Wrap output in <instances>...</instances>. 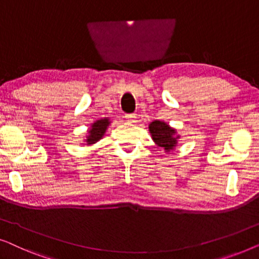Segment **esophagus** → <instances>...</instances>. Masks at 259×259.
I'll use <instances>...</instances> for the list:
<instances>
[{
	"label": "esophagus",
	"instance_id": "obj_1",
	"mask_svg": "<svg viewBox=\"0 0 259 259\" xmlns=\"http://www.w3.org/2000/svg\"><path fill=\"white\" fill-rule=\"evenodd\" d=\"M136 116H137L136 114H126L125 118L128 120V121H133V120L136 119Z\"/></svg>",
	"mask_w": 259,
	"mask_h": 259
}]
</instances>
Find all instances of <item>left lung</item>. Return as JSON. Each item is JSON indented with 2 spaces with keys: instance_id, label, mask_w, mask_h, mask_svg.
<instances>
[{
  "instance_id": "1",
  "label": "left lung",
  "mask_w": 259,
  "mask_h": 259,
  "mask_svg": "<svg viewBox=\"0 0 259 259\" xmlns=\"http://www.w3.org/2000/svg\"><path fill=\"white\" fill-rule=\"evenodd\" d=\"M150 132L155 144L164 147L167 152L176 146L178 137L176 136V131L171 128L167 123L155 120L150 125Z\"/></svg>"
}]
</instances>
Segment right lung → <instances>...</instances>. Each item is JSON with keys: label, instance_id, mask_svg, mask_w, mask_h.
Listing matches in <instances>:
<instances>
[{"label": "right lung", "instance_id": "obj_1", "mask_svg": "<svg viewBox=\"0 0 259 259\" xmlns=\"http://www.w3.org/2000/svg\"><path fill=\"white\" fill-rule=\"evenodd\" d=\"M109 125V121L108 119H101V120H98V121H95L93 125H92V128L88 133H90V136H88V139L86 140L87 144H94L97 143L98 140H100L102 136H104V133L106 132V128H107V126Z\"/></svg>", "mask_w": 259, "mask_h": 259}]
</instances>
